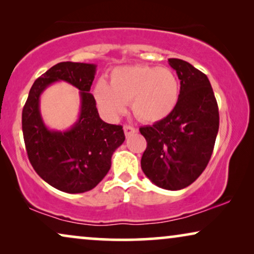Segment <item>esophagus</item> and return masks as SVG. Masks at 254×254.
Returning <instances> with one entry per match:
<instances>
[{"label":"esophagus","instance_id":"obj_1","mask_svg":"<svg viewBox=\"0 0 254 254\" xmlns=\"http://www.w3.org/2000/svg\"><path fill=\"white\" fill-rule=\"evenodd\" d=\"M124 131H125V135H126V137H129L130 135H133L136 133V128L131 127V126H124Z\"/></svg>","mask_w":254,"mask_h":254}]
</instances>
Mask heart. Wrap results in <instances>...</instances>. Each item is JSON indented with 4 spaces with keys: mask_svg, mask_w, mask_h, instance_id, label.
Returning a JSON list of instances; mask_svg holds the SVG:
<instances>
[{
    "mask_svg": "<svg viewBox=\"0 0 254 254\" xmlns=\"http://www.w3.org/2000/svg\"><path fill=\"white\" fill-rule=\"evenodd\" d=\"M179 82L175 72L165 67L136 64L116 68L110 85L99 81L93 93L107 116L118 118L131 110L144 123H158L175 111L179 99Z\"/></svg>",
    "mask_w": 254,
    "mask_h": 254,
    "instance_id": "1",
    "label": "heart"
}]
</instances>
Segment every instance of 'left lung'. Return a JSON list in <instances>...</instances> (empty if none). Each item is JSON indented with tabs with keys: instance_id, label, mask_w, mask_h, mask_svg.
I'll use <instances>...</instances> for the list:
<instances>
[{
	"instance_id": "1",
	"label": "left lung",
	"mask_w": 254,
	"mask_h": 254,
	"mask_svg": "<svg viewBox=\"0 0 254 254\" xmlns=\"http://www.w3.org/2000/svg\"><path fill=\"white\" fill-rule=\"evenodd\" d=\"M180 79L176 109L164 120L140 128L147 140L141 168L156 186L178 190L195 182L209 162L220 117L213 88L203 72L169 59Z\"/></svg>"
}]
</instances>
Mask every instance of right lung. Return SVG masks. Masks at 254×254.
Returning <instances> with one entry per match:
<instances>
[{
    "label": "right lung",
    "mask_w": 254,
    "mask_h": 254,
    "mask_svg": "<svg viewBox=\"0 0 254 254\" xmlns=\"http://www.w3.org/2000/svg\"><path fill=\"white\" fill-rule=\"evenodd\" d=\"M96 68L81 62L53 65L34 81L23 109L22 128L31 164L40 178L65 193L95 189L110 171L113 152L125 141L123 127L100 119L90 93ZM55 81H67L80 90L79 118L65 131L50 130L40 112V96Z\"/></svg>",
    "instance_id": "add662e5"
}]
</instances>
